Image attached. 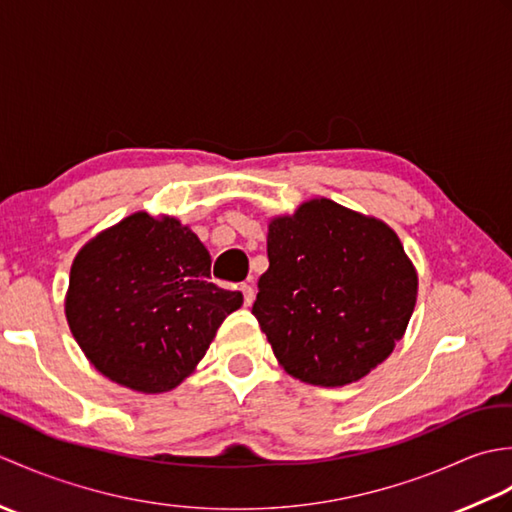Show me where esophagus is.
Here are the masks:
<instances>
[{"label":"esophagus","instance_id":"obj_1","mask_svg":"<svg viewBox=\"0 0 512 512\" xmlns=\"http://www.w3.org/2000/svg\"><path fill=\"white\" fill-rule=\"evenodd\" d=\"M239 290H242V295H244V306H253V301H255L253 286L242 284V286H239Z\"/></svg>","mask_w":512,"mask_h":512}]
</instances>
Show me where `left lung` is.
I'll list each match as a JSON object with an SVG mask.
<instances>
[{"label": "left lung", "instance_id": "8db88e82", "mask_svg": "<svg viewBox=\"0 0 512 512\" xmlns=\"http://www.w3.org/2000/svg\"><path fill=\"white\" fill-rule=\"evenodd\" d=\"M268 270L253 314L301 383H356L394 352L416 308L418 273L396 231L328 198L270 217Z\"/></svg>", "mask_w": 512, "mask_h": 512}]
</instances>
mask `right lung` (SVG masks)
Here are the masks:
<instances>
[{
	"mask_svg": "<svg viewBox=\"0 0 512 512\" xmlns=\"http://www.w3.org/2000/svg\"><path fill=\"white\" fill-rule=\"evenodd\" d=\"M211 255L171 215L136 211L92 237L70 268L65 319L114 383L162 394L193 374L242 292L211 284Z\"/></svg>",
	"mask_w": 512,
	"mask_h": 512,
	"instance_id": "add662e5",
	"label": "right lung"
}]
</instances>
